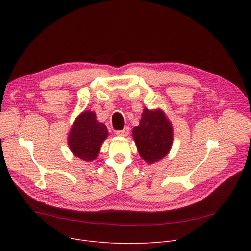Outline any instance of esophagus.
<instances>
[{"instance_id":"1","label":"esophagus","mask_w":251,"mask_h":251,"mask_svg":"<svg viewBox=\"0 0 251 251\" xmlns=\"http://www.w3.org/2000/svg\"><path fill=\"white\" fill-rule=\"evenodd\" d=\"M129 132H130V128H129V127H125V128L122 129V130L116 131V134H117L118 136H127V135L129 134Z\"/></svg>"}]
</instances>
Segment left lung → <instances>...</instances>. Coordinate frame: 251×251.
<instances>
[{"instance_id": "left-lung-1", "label": "left lung", "mask_w": 251, "mask_h": 251, "mask_svg": "<svg viewBox=\"0 0 251 251\" xmlns=\"http://www.w3.org/2000/svg\"><path fill=\"white\" fill-rule=\"evenodd\" d=\"M132 134L140 156L149 164L162 160L172 147L173 129L161 110L144 109Z\"/></svg>"}]
</instances>
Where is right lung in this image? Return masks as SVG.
I'll list each match as a JSON object with an SVG mask.
<instances>
[{
	"mask_svg": "<svg viewBox=\"0 0 251 251\" xmlns=\"http://www.w3.org/2000/svg\"><path fill=\"white\" fill-rule=\"evenodd\" d=\"M104 124L97 121L94 112H83L79 116L69 134L68 144L73 154L85 162H90L98 156L102 141L108 136Z\"/></svg>",
	"mask_w": 251,
	"mask_h": 251,
	"instance_id": "right-lung-1",
	"label": "right lung"
}]
</instances>
